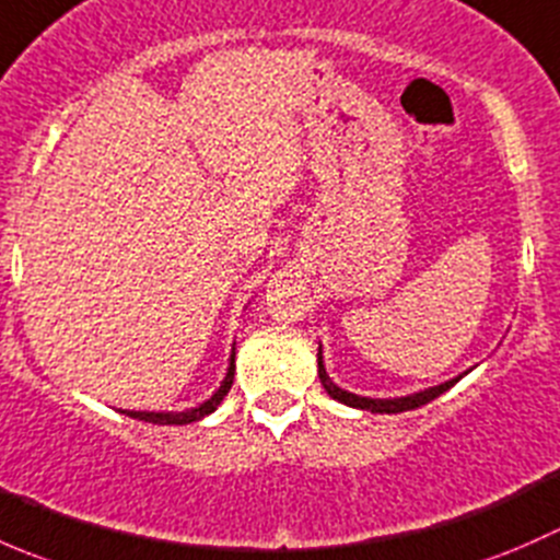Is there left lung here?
<instances>
[{"label":"left lung","instance_id":"obj_1","mask_svg":"<svg viewBox=\"0 0 560 560\" xmlns=\"http://www.w3.org/2000/svg\"><path fill=\"white\" fill-rule=\"evenodd\" d=\"M316 365H319L322 387L327 389V395H330V398H336L338 404L354 406V409L374 411V415H398V411H409V409H417V406L431 404L433 398H439L442 393H447V389L453 387L457 380H460V376H455V380L444 382V385L420 389V393L404 395V398H363V395H354V393H347V389H341L336 382L330 380V376H327L325 363H322V349H319V354H316Z\"/></svg>","mask_w":560,"mask_h":560}]
</instances>
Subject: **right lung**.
Wrapping results in <instances>:
<instances>
[{
    "instance_id": "obj_1",
    "label": "right lung",
    "mask_w": 560,
    "mask_h": 560,
    "mask_svg": "<svg viewBox=\"0 0 560 560\" xmlns=\"http://www.w3.org/2000/svg\"><path fill=\"white\" fill-rule=\"evenodd\" d=\"M233 376H235V349L233 354H230V369L222 385H219V389L211 395V398L202 400V404L195 406V409H184V411H127L124 409L121 415L135 417V420H143V422H154V425H186V422H197L206 415H211V411H217V406L222 404L224 395H228L230 387H233Z\"/></svg>"
}]
</instances>
